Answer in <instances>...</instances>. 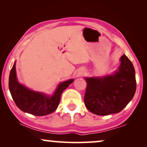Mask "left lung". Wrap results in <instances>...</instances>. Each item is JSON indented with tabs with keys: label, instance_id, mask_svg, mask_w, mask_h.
Instances as JSON below:
<instances>
[{
	"label": "left lung",
	"instance_id": "left-lung-1",
	"mask_svg": "<svg viewBox=\"0 0 147 147\" xmlns=\"http://www.w3.org/2000/svg\"><path fill=\"white\" fill-rule=\"evenodd\" d=\"M120 61L119 69L113 75L86 78L84 104L93 114L106 116L118 113L133 98L136 88L135 70L125 55Z\"/></svg>",
	"mask_w": 147,
	"mask_h": 147
}]
</instances>
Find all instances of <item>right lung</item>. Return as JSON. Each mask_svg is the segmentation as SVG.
<instances>
[{"label":"right lung","mask_w":147,"mask_h":147,"mask_svg":"<svg viewBox=\"0 0 147 147\" xmlns=\"http://www.w3.org/2000/svg\"><path fill=\"white\" fill-rule=\"evenodd\" d=\"M73 82L71 79L59 84L52 96L32 91L18 82L15 63L10 72L9 86L12 98L20 110L35 116H45L57 109L62 92Z\"/></svg>","instance_id":"add662e5"}]
</instances>
